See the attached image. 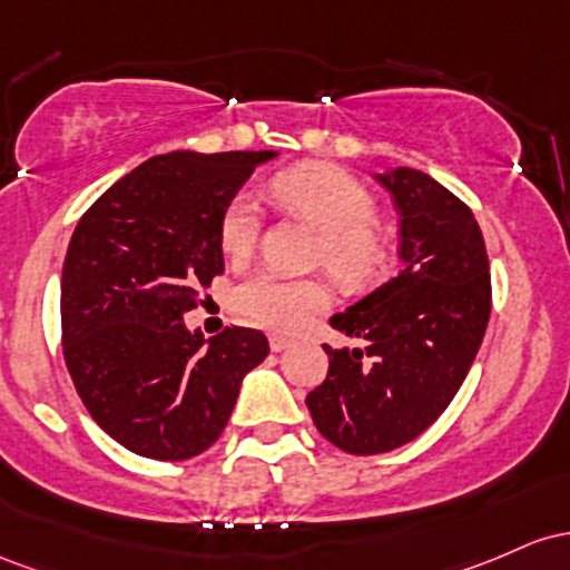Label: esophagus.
<instances>
[{"label":"esophagus","mask_w":570,"mask_h":570,"mask_svg":"<svg viewBox=\"0 0 570 570\" xmlns=\"http://www.w3.org/2000/svg\"><path fill=\"white\" fill-rule=\"evenodd\" d=\"M268 347H272V353H283V350L291 347V338L272 334V336H268Z\"/></svg>","instance_id":"1"}]
</instances>
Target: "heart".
Masks as SVG:
<instances>
[{"label":"heart","mask_w":570,"mask_h":570,"mask_svg":"<svg viewBox=\"0 0 570 570\" xmlns=\"http://www.w3.org/2000/svg\"><path fill=\"white\" fill-rule=\"evenodd\" d=\"M277 207L304 217L323 234V261L347 285L380 277L387 247L376 232V202L366 185L331 164H304L268 183ZM261 207L239 194L220 217V247L232 261H245L261 236ZM236 312L274 331H302L331 306L328 285L320 279H293L277 272H255L234 293Z\"/></svg>","instance_id":"b5f03b06"}]
</instances>
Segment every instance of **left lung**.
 I'll return each mask as SVG.
<instances>
[{
  "mask_svg": "<svg viewBox=\"0 0 570 570\" xmlns=\"http://www.w3.org/2000/svg\"><path fill=\"white\" fill-rule=\"evenodd\" d=\"M401 215V272L331 317L363 350L328 353L306 395L317 431L350 455L417 439L450 406L490 320V261L474 213L409 166L374 175Z\"/></svg>",
  "mask_w": 570,
  "mask_h": 570,
  "instance_id": "obj_1",
  "label": "left lung"
}]
</instances>
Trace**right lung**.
Here are the masks:
<instances>
[{"mask_svg": "<svg viewBox=\"0 0 570 570\" xmlns=\"http://www.w3.org/2000/svg\"><path fill=\"white\" fill-rule=\"evenodd\" d=\"M274 156L150 158L107 188L69 239L63 361L88 414L137 455L188 460L209 450L245 374L268 355L261 331L232 325L204 338L183 315L223 272V209Z\"/></svg>", "mask_w": 570, "mask_h": 570, "instance_id": "add662e5", "label": "right lung"}]
</instances>
